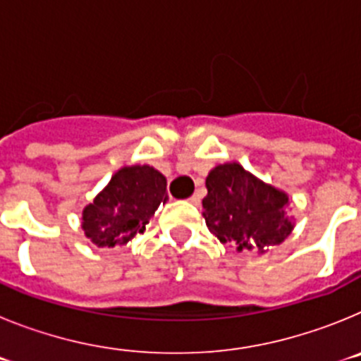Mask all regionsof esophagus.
<instances>
[{
    "mask_svg": "<svg viewBox=\"0 0 361 361\" xmlns=\"http://www.w3.org/2000/svg\"><path fill=\"white\" fill-rule=\"evenodd\" d=\"M188 200H190L191 204H195V206H199V204H200V193H193V195H191Z\"/></svg>",
    "mask_w": 361,
    "mask_h": 361,
    "instance_id": "esophagus-1",
    "label": "esophagus"
}]
</instances>
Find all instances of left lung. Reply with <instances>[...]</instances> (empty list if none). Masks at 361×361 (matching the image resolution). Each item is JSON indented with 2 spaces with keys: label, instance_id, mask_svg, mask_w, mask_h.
Instances as JSON below:
<instances>
[{
  "label": "left lung",
  "instance_id": "1",
  "mask_svg": "<svg viewBox=\"0 0 361 361\" xmlns=\"http://www.w3.org/2000/svg\"><path fill=\"white\" fill-rule=\"evenodd\" d=\"M206 188L202 215L209 231L222 244L237 245L238 251L262 253L293 231L288 195L255 178L237 162L220 164L209 171Z\"/></svg>",
  "mask_w": 361,
  "mask_h": 361
}]
</instances>
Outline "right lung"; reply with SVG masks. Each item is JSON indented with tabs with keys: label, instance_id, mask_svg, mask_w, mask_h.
Here are the masks:
<instances>
[{
	"label": "right lung",
	"instance_id": "1",
	"mask_svg": "<svg viewBox=\"0 0 361 361\" xmlns=\"http://www.w3.org/2000/svg\"><path fill=\"white\" fill-rule=\"evenodd\" d=\"M166 200V177L155 168H121L82 212L85 235L99 247L126 244L145 233L155 209Z\"/></svg>",
	"mask_w": 361,
	"mask_h": 361
}]
</instances>
